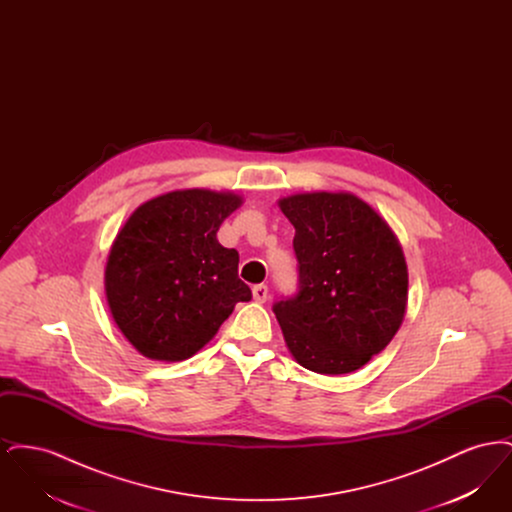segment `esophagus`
Returning a JSON list of instances; mask_svg holds the SVG:
<instances>
[{
  "mask_svg": "<svg viewBox=\"0 0 512 512\" xmlns=\"http://www.w3.org/2000/svg\"><path fill=\"white\" fill-rule=\"evenodd\" d=\"M253 299H255L257 303H265V301H267L268 288L265 284H259V286L253 288Z\"/></svg>",
  "mask_w": 512,
  "mask_h": 512,
  "instance_id": "obj_1",
  "label": "esophagus"
}]
</instances>
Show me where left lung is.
I'll return each instance as SVG.
<instances>
[{"label": "left lung", "instance_id": "left-lung-1", "mask_svg": "<svg viewBox=\"0 0 512 512\" xmlns=\"http://www.w3.org/2000/svg\"><path fill=\"white\" fill-rule=\"evenodd\" d=\"M295 228L299 290L276 301L293 359L318 374H347L399 330L409 274L399 240L368 203L347 192L278 201Z\"/></svg>", "mask_w": 512, "mask_h": 512}]
</instances>
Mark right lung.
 I'll return each instance as SVG.
<instances>
[{"label":"right lung","mask_w":512,"mask_h":512,"mask_svg":"<svg viewBox=\"0 0 512 512\" xmlns=\"http://www.w3.org/2000/svg\"><path fill=\"white\" fill-rule=\"evenodd\" d=\"M240 205L232 192L176 190L140 205L117 234L105 295L124 338L147 359H190L236 303L251 299L238 251L217 240Z\"/></svg>","instance_id":"add662e5"}]
</instances>
